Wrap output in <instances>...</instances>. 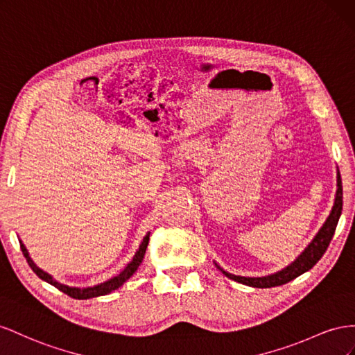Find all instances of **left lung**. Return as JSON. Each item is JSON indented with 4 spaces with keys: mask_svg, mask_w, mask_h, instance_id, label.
Wrapping results in <instances>:
<instances>
[{
    "mask_svg": "<svg viewBox=\"0 0 355 355\" xmlns=\"http://www.w3.org/2000/svg\"><path fill=\"white\" fill-rule=\"evenodd\" d=\"M342 178L338 171V190H336V198H335V204H333V208L330 211V216L327 217L326 223H324L322 227L318 230V234L313 236V239L309 242V245L302 251V254L293 261L284 269H281L272 275L266 277H239L234 275V273H229L226 270H223L217 263V268L225 273V275L230 279H234L236 282H241V284H245L250 287H256V288H270V287H277L287 284L288 281L297 278L302 273H305L306 270L312 269L313 265L322 257L324 252H326L330 241L335 235V230L338 226V221L342 212Z\"/></svg>",
    "mask_w": 355,
    "mask_h": 355,
    "instance_id": "8db88e82",
    "label": "left lung"
}]
</instances>
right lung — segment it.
<instances>
[{
  "label": "right lung",
  "mask_w": 355,
  "mask_h": 355,
  "mask_svg": "<svg viewBox=\"0 0 355 355\" xmlns=\"http://www.w3.org/2000/svg\"><path fill=\"white\" fill-rule=\"evenodd\" d=\"M148 239H150V232L144 236L143 242H141V245H139L138 251L135 252L134 259L128 263V266H126L123 270H121L117 277L110 278V279L105 281V282H101V284H98V286L86 287V288L69 287V286H65V284H60V282H58L52 275H50V273L44 272L43 269H40V268L35 265V263L33 261V259L29 257V252H28L26 247L22 244V241H19V242H20V248H22V252H24V256H25V259H26V261H28V265L31 266V269L34 270V273H37L38 278H42L43 281L49 282V284H52L53 287H56L58 290L65 293V295H68L69 297L78 299V300H85V299H92V297L108 295V293H111L113 290H117L120 286H123V282H126L130 277L134 275L135 270H137L138 266L141 265V261H143L144 254H146V250H147V245H148Z\"/></svg>",
  "instance_id": "right-lung-1"
}]
</instances>
